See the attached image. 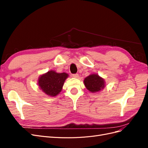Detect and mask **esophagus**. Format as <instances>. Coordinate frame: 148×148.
<instances>
[{
    "label": "esophagus",
    "mask_w": 148,
    "mask_h": 148,
    "mask_svg": "<svg viewBox=\"0 0 148 148\" xmlns=\"http://www.w3.org/2000/svg\"><path fill=\"white\" fill-rule=\"evenodd\" d=\"M72 77L73 78H78V77H79V75H78V74H73Z\"/></svg>",
    "instance_id": "1"
}]
</instances>
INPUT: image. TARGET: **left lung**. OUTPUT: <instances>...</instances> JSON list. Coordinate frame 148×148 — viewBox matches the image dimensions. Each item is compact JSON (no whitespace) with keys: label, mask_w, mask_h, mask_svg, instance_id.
Masks as SVG:
<instances>
[{"label":"left lung","mask_w":148,"mask_h":148,"mask_svg":"<svg viewBox=\"0 0 148 148\" xmlns=\"http://www.w3.org/2000/svg\"><path fill=\"white\" fill-rule=\"evenodd\" d=\"M84 86L91 92L100 91L105 87L104 79L97 74H91L84 79Z\"/></svg>","instance_id":"left-lung-1"}]
</instances>
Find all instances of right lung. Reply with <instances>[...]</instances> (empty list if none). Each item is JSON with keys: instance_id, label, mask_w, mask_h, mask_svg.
I'll list each match as a JSON object with an SVG mask.
<instances>
[{"instance_id": "1", "label": "right lung", "mask_w": 148, "mask_h": 148, "mask_svg": "<svg viewBox=\"0 0 148 148\" xmlns=\"http://www.w3.org/2000/svg\"><path fill=\"white\" fill-rule=\"evenodd\" d=\"M69 75L66 73H57L51 70L39 77L38 84L40 89L50 96H56L61 92L65 79Z\"/></svg>"}]
</instances>
